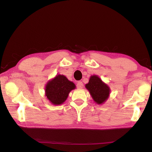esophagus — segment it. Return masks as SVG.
<instances>
[{
    "instance_id": "1",
    "label": "esophagus",
    "mask_w": 152,
    "mask_h": 152,
    "mask_svg": "<svg viewBox=\"0 0 152 152\" xmlns=\"http://www.w3.org/2000/svg\"><path fill=\"white\" fill-rule=\"evenodd\" d=\"M77 88H79V89L82 88V87H83V83H82L81 81H79L77 84Z\"/></svg>"
}]
</instances>
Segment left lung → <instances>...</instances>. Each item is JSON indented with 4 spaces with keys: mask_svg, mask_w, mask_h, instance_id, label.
I'll use <instances>...</instances> for the list:
<instances>
[{
    "mask_svg": "<svg viewBox=\"0 0 152 152\" xmlns=\"http://www.w3.org/2000/svg\"><path fill=\"white\" fill-rule=\"evenodd\" d=\"M85 87L89 92L94 102L98 104H102L109 98L111 91L110 87L98 75H91L89 82Z\"/></svg>",
    "mask_w": 152,
    "mask_h": 152,
    "instance_id": "left-lung-1",
    "label": "left lung"
}]
</instances>
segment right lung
Returning <instances> with one entry per match:
<instances>
[{
  "mask_svg": "<svg viewBox=\"0 0 152 152\" xmlns=\"http://www.w3.org/2000/svg\"><path fill=\"white\" fill-rule=\"evenodd\" d=\"M76 88L73 82L63 75H56L49 80L45 87V96L54 105H60L66 100L69 93Z\"/></svg>",
  "mask_w": 152,
  "mask_h": 152,
  "instance_id": "obj_1",
  "label": "right lung"
}]
</instances>
